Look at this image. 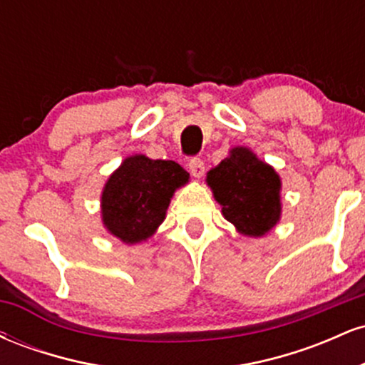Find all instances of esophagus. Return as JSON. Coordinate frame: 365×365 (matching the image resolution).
Instances as JSON below:
<instances>
[{
    "mask_svg": "<svg viewBox=\"0 0 365 365\" xmlns=\"http://www.w3.org/2000/svg\"><path fill=\"white\" fill-rule=\"evenodd\" d=\"M188 170H190L192 177L200 178L204 175V170H206V166H204L202 159L194 158V159H190V163H188Z\"/></svg>",
    "mask_w": 365,
    "mask_h": 365,
    "instance_id": "esophagus-1",
    "label": "esophagus"
}]
</instances>
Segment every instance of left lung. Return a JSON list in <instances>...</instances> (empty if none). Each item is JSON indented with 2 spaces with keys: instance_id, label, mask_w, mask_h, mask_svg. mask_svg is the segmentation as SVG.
<instances>
[{
  "instance_id": "8db88e82",
  "label": "left lung",
  "mask_w": 365,
  "mask_h": 365,
  "mask_svg": "<svg viewBox=\"0 0 365 365\" xmlns=\"http://www.w3.org/2000/svg\"><path fill=\"white\" fill-rule=\"evenodd\" d=\"M206 182L223 216L242 235L262 237L279 221L282 180L250 149L233 148L228 158L207 171Z\"/></svg>"
}]
</instances>
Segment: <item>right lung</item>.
Segmentation results:
<instances>
[{
    "instance_id": "add662e5",
    "label": "right lung",
    "mask_w": 365,
    "mask_h": 365,
    "mask_svg": "<svg viewBox=\"0 0 365 365\" xmlns=\"http://www.w3.org/2000/svg\"><path fill=\"white\" fill-rule=\"evenodd\" d=\"M187 182L178 163L144 154L127 158L103 188V225L125 244L148 240L165 221L175 190Z\"/></svg>"
}]
</instances>
